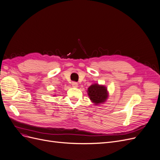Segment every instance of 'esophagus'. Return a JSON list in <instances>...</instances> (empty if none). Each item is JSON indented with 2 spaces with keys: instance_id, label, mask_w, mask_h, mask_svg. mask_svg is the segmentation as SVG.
Instances as JSON below:
<instances>
[{
  "instance_id": "34e87169",
  "label": "esophagus",
  "mask_w": 160,
  "mask_h": 160,
  "mask_svg": "<svg viewBox=\"0 0 160 160\" xmlns=\"http://www.w3.org/2000/svg\"><path fill=\"white\" fill-rule=\"evenodd\" d=\"M71 85L73 88H77V87H78V84H77V83H76V82H72Z\"/></svg>"
}]
</instances>
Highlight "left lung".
I'll return each instance as SVG.
<instances>
[{"mask_svg": "<svg viewBox=\"0 0 160 160\" xmlns=\"http://www.w3.org/2000/svg\"><path fill=\"white\" fill-rule=\"evenodd\" d=\"M88 93L89 99L95 105L103 103L108 98V91L106 87L98 83L91 85L88 88Z\"/></svg>", "mask_w": 160, "mask_h": 160, "instance_id": "8db88e82", "label": "left lung"}]
</instances>
